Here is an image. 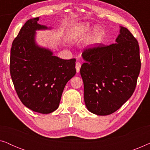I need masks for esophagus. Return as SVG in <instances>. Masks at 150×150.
<instances>
[{
  "label": "esophagus",
  "instance_id": "34e87169",
  "mask_svg": "<svg viewBox=\"0 0 150 150\" xmlns=\"http://www.w3.org/2000/svg\"><path fill=\"white\" fill-rule=\"evenodd\" d=\"M81 63L80 62H77L76 63V72L79 73L80 71V69H81Z\"/></svg>",
  "mask_w": 150,
  "mask_h": 150
}]
</instances>
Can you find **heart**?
I'll list each match as a JSON object with an SVG mask.
<instances>
[{
	"mask_svg": "<svg viewBox=\"0 0 150 150\" xmlns=\"http://www.w3.org/2000/svg\"><path fill=\"white\" fill-rule=\"evenodd\" d=\"M93 28L91 24L89 23H80L77 24L71 28L69 33V37L71 40H76L79 38H81L85 35L89 33ZM104 32L101 28H96L93 31V44H98L102 41V39L103 38Z\"/></svg>",
	"mask_w": 150,
	"mask_h": 150,
	"instance_id": "1",
	"label": "heart"
}]
</instances>
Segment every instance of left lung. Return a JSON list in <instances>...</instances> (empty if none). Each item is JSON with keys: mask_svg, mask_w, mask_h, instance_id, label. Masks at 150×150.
Wrapping results in <instances>:
<instances>
[{"mask_svg": "<svg viewBox=\"0 0 150 150\" xmlns=\"http://www.w3.org/2000/svg\"><path fill=\"white\" fill-rule=\"evenodd\" d=\"M117 44L85 49L81 67L84 100L87 109L98 115L117 110L134 93L140 73L139 46L128 28L120 26Z\"/></svg>", "mask_w": 150, "mask_h": 150, "instance_id": "1", "label": "left lung"}]
</instances>
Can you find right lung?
I'll list each match as a JSON object with an SVG mask.
<instances>
[{
	"mask_svg": "<svg viewBox=\"0 0 150 150\" xmlns=\"http://www.w3.org/2000/svg\"><path fill=\"white\" fill-rule=\"evenodd\" d=\"M39 18L26 21L14 39L10 56V74L22 104L42 114L59 107L66 83L76 74V59L53 56L35 41L37 30L48 29Z\"/></svg>",
	"mask_w": 150,
	"mask_h": 150,
	"instance_id": "right-lung-1",
	"label": "right lung"
}]
</instances>
